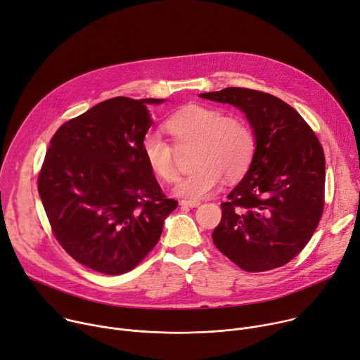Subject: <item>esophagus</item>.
Masks as SVG:
<instances>
[{
	"mask_svg": "<svg viewBox=\"0 0 360 360\" xmlns=\"http://www.w3.org/2000/svg\"><path fill=\"white\" fill-rule=\"evenodd\" d=\"M181 205L182 207H188V208H197V207H200L201 205V202L200 201H181Z\"/></svg>",
	"mask_w": 360,
	"mask_h": 360,
	"instance_id": "obj_1",
	"label": "esophagus"
}]
</instances>
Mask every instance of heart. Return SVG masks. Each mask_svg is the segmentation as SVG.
I'll list each match as a JSON object with an SVG mask.
<instances>
[{
	"label": "heart",
	"mask_w": 360,
	"mask_h": 360,
	"mask_svg": "<svg viewBox=\"0 0 360 360\" xmlns=\"http://www.w3.org/2000/svg\"><path fill=\"white\" fill-rule=\"evenodd\" d=\"M165 127L176 143H197L191 174L174 185V195L186 201L210 198L222 185L224 176L237 181L250 169L255 155V135L241 117L224 110L189 105L172 113ZM148 168L162 181L175 179L174 149L159 132L145 134L141 143Z\"/></svg>",
	"instance_id": "heart-1"
}]
</instances>
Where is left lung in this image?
Here are the masks:
<instances>
[{
  "mask_svg": "<svg viewBox=\"0 0 360 360\" xmlns=\"http://www.w3.org/2000/svg\"><path fill=\"white\" fill-rule=\"evenodd\" d=\"M200 97L240 109L257 142L250 169L221 204L212 241L245 271L281 267L306 247L320 221L323 148L304 119L273 94L226 87Z\"/></svg>",
  "mask_w": 360,
  "mask_h": 360,
  "instance_id": "8db88e82",
  "label": "left lung"
}]
</instances>
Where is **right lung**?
<instances>
[{"mask_svg":"<svg viewBox=\"0 0 360 360\" xmlns=\"http://www.w3.org/2000/svg\"><path fill=\"white\" fill-rule=\"evenodd\" d=\"M165 99L113 97L64 123L39 176L53 233L77 263L109 276L135 269L178 207L165 198L141 143Z\"/></svg>","mask_w":360,"mask_h":360,"instance_id":"right-lung-1","label":"right lung"}]
</instances>
